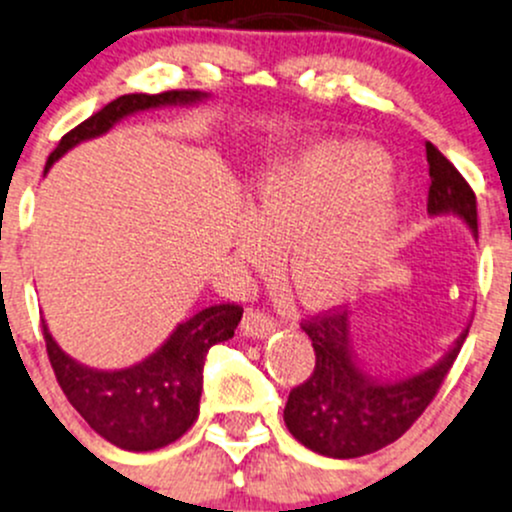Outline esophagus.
I'll use <instances>...</instances> for the list:
<instances>
[{
  "mask_svg": "<svg viewBox=\"0 0 512 512\" xmlns=\"http://www.w3.org/2000/svg\"><path fill=\"white\" fill-rule=\"evenodd\" d=\"M274 328H277V319L267 314V311L262 309L245 311V319H242V333H247V336L262 338L267 336V333H272Z\"/></svg>",
  "mask_w": 512,
  "mask_h": 512,
  "instance_id": "obj_1",
  "label": "esophagus"
}]
</instances>
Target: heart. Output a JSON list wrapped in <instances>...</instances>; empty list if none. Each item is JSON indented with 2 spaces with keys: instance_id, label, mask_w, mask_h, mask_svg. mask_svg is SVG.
Instances as JSON below:
<instances>
[{
  "instance_id": "1",
  "label": "heart",
  "mask_w": 512,
  "mask_h": 512,
  "mask_svg": "<svg viewBox=\"0 0 512 512\" xmlns=\"http://www.w3.org/2000/svg\"><path fill=\"white\" fill-rule=\"evenodd\" d=\"M390 176V159L378 149L306 144L257 176L242 255L265 262L272 240H284V272L301 299H346L383 262L397 228V206L385 191Z\"/></svg>"
}]
</instances>
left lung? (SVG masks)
<instances>
[{"label": "left lung", "mask_w": 512, "mask_h": 512, "mask_svg": "<svg viewBox=\"0 0 512 512\" xmlns=\"http://www.w3.org/2000/svg\"><path fill=\"white\" fill-rule=\"evenodd\" d=\"M432 215L454 213L478 233L476 193L454 164L427 142ZM316 363L304 383L292 387L284 422L301 444L331 459H358L400 439L437 397L446 373L466 341L464 331L434 368L395 383H378L358 370L351 351V326L341 306L301 319Z\"/></svg>", "instance_id": "left-lung-1"}]
</instances>
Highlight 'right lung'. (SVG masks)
<instances>
[{
	"label": "right lung",
	"instance_id": "right-lung-1",
	"mask_svg": "<svg viewBox=\"0 0 512 512\" xmlns=\"http://www.w3.org/2000/svg\"><path fill=\"white\" fill-rule=\"evenodd\" d=\"M198 90H164V93H132L107 102L102 110L66 132L48 154L46 169L78 142L107 132L115 122L137 110L159 105L201 100ZM240 304H213L179 324L169 341L144 363L127 370L85 368L58 348L41 321L46 353L58 385L80 417L107 439L127 451H154L171 444L191 429L198 417L203 390L206 353L220 341L233 338L240 324Z\"/></svg>",
	"mask_w": 512,
	"mask_h": 512
}]
</instances>
